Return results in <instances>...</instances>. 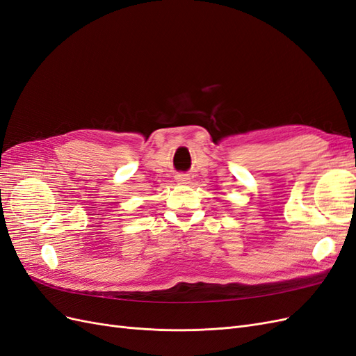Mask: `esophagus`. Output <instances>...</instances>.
<instances>
[{"instance_id": "34e87169", "label": "esophagus", "mask_w": 356, "mask_h": 356, "mask_svg": "<svg viewBox=\"0 0 356 356\" xmlns=\"http://www.w3.org/2000/svg\"><path fill=\"white\" fill-rule=\"evenodd\" d=\"M188 175H186V174H179V175H177V181L178 182H181V184H186V182H188Z\"/></svg>"}]
</instances>
